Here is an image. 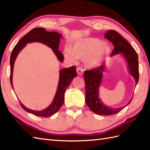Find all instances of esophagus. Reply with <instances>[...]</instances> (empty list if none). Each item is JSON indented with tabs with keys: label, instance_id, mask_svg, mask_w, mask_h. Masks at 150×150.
<instances>
[{
	"label": "esophagus",
	"instance_id": "obj_1",
	"mask_svg": "<svg viewBox=\"0 0 150 150\" xmlns=\"http://www.w3.org/2000/svg\"><path fill=\"white\" fill-rule=\"evenodd\" d=\"M76 71H77V73L79 75H82L83 73V69L81 67H78L76 69Z\"/></svg>",
	"mask_w": 150,
	"mask_h": 150
}]
</instances>
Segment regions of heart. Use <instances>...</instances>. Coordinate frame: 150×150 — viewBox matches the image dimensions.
Here are the masks:
<instances>
[{"label": "heart", "mask_w": 150, "mask_h": 150, "mask_svg": "<svg viewBox=\"0 0 150 150\" xmlns=\"http://www.w3.org/2000/svg\"><path fill=\"white\" fill-rule=\"evenodd\" d=\"M108 53L107 44L93 37L79 39L74 42L71 48L66 47L64 49L65 58L69 62L76 63L78 58L86 59V64L90 67L100 65Z\"/></svg>", "instance_id": "obj_1"}]
</instances>
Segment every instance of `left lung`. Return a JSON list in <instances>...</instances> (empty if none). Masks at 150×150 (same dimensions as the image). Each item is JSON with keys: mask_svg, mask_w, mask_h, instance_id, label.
I'll list each match as a JSON object with an SVG mask.
<instances>
[{"mask_svg": "<svg viewBox=\"0 0 150 150\" xmlns=\"http://www.w3.org/2000/svg\"><path fill=\"white\" fill-rule=\"evenodd\" d=\"M105 37L110 41L114 46L111 56L122 53L127 61L129 71L135 79V85L139 81V62L138 55L130 44L117 31L110 30L106 32ZM105 65L84 72L85 83V102L91 110L95 114L101 115H110L121 111L126 106L121 108H112L105 105L99 98V87L101 82Z\"/></svg>", "mask_w": 150, "mask_h": 150, "instance_id": "obj_1", "label": "left lung"}]
</instances>
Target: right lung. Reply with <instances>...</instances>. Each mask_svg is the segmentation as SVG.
<instances>
[{
	"label": "right lung",
	"mask_w": 150,
	"mask_h": 150,
	"mask_svg": "<svg viewBox=\"0 0 150 150\" xmlns=\"http://www.w3.org/2000/svg\"><path fill=\"white\" fill-rule=\"evenodd\" d=\"M61 37L62 35L57 32H48L44 28H36L31 30L24 37H22L20 40L18 44L13 48L11 56H10V68H11L10 82H11L12 88L13 70L15 59L20 51L25 47V45L28 43L34 42L43 43L45 45L49 46L50 48H51L59 60L62 62L64 61V55L62 54V53L60 51H58ZM76 70V67L72 66L71 67L67 69H63L59 71V79L57 91H56L55 96L53 99V101L51 105L48 106L47 108L40 111L32 110L26 108L20 101L22 108L25 110L26 112L31 113V114L36 116H40V117H48L56 114L59 110V108H61L62 105L64 104V94L66 88L71 83L73 78L77 76Z\"/></svg>",
	"instance_id": "right-lung-1"
}]
</instances>
